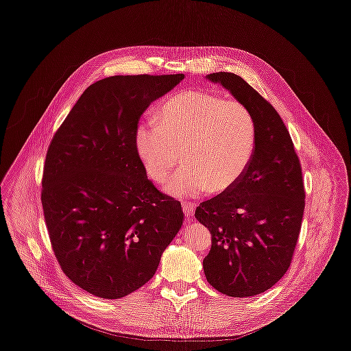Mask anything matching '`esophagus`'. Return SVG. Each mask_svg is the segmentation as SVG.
Listing matches in <instances>:
<instances>
[{
    "instance_id": "34e87169",
    "label": "esophagus",
    "mask_w": 351,
    "mask_h": 351,
    "mask_svg": "<svg viewBox=\"0 0 351 351\" xmlns=\"http://www.w3.org/2000/svg\"><path fill=\"white\" fill-rule=\"evenodd\" d=\"M182 206H183V212H184L186 217H193L194 210H195V204H193V202H184Z\"/></svg>"
}]
</instances>
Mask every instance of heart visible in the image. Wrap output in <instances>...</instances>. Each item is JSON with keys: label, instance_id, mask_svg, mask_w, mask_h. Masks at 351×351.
Wrapping results in <instances>:
<instances>
[{"label": "heart", "instance_id": "b5f03b06", "mask_svg": "<svg viewBox=\"0 0 351 351\" xmlns=\"http://www.w3.org/2000/svg\"><path fill=\"white\" fill-rule=\"evenodd\" d=\"M135 149L146 173L162 183L183 153L184 167L165 191L180 199L231 190L247 173L256 149V124L241 103L201 89L180 90L161 104L156 121L135 130Z\"/></svg>", "mask_w": 351, "mask_h": 351}]
</instances>
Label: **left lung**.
Segmentation results:
<instances>
[{"instance_id": "obj_1", "label": "left lung", "mask_w": 351, "mask_h": 351, "mask_svg": "<svg viewBox=\"0 0 351 351\" xmlns=\"http://www.w3.org/2000/svg\"><path fill=\"white\" fill-rule=\"evenodd\" d=\"M206 78L251 111L256 149L239 184L195 209L197 220L212 236L204 273L223 295L255 296L278 282L291 266L304 210L302 168L285 124L263 96L237 74L220 71Z\"/></svg>"}]
</instances>
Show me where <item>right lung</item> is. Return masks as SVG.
<instances>
[{"instance_id":"obj_1","label":"right lung","mask_w":351,"mask_h":351,"mask_svg":"<svg viewBox=\"0 0 351 351\" xmlns=\"http://www.w3.org/2000/svg\"><path fill=\"white\" fill-rule=\"evenodd\" d=\"M184 74L114 75L85 89L55 134L41 201L55 256L81 289L120 299L143 287L183 223L135 149L145 110Z\"/></svg>"}]
</instances>
